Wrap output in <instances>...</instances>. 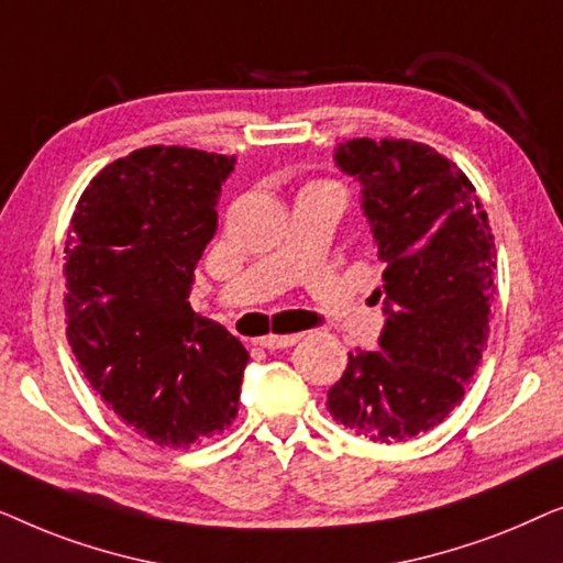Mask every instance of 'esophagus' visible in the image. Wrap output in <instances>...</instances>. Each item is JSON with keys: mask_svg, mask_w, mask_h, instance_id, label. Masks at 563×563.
I'll return each instance as SVG.
<instances>
[{"mask_svg": "<svg viewBox=\"0 0 563 563\" xmlns=\"http://www.w3.org/2000/svg\"><path fill=\"white\" fill-rule=\"evenodd\" d=\"M299 341V335H264L258 338L256 345L261 349H268V351H276V349H289V345H295Z\"/></svg>", "mask_w": 563, "mask_h": 563, "instance_id": "34e87169", "label": "esophagus"}]
</instances>
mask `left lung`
Listing matches in <instances>:
<instances>
[{
  "label": "left lung",
  "mask_w": 563,
  "mask_h": 563,
  "mask_svg": "<svg viewBox=\"0 0 563 563\" xmlns=\"http://www.w3.org/2000/svg\"><path fill=\"white\" fill-rule=\"evenodd\" d=\"M335 164L361 181V207L387 264L379 351L349 353L328 410L351 433L402 443L464 399L489 335L495 235L474 184L426 143L353 137Z\"/></svg>",
  "instance_id": "1"
}]
</instances>
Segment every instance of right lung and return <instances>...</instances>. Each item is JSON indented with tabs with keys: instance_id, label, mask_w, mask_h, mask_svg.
I'll return each mask as SVG.
<instances>
[{
	"instance_id": "right-lung-1",
	"label": "right lung",
	"mask_w": 563,
	"mask_h": 563,
	"mask_svg": "<svg viewBox=\"0 0 563 563\" xmlns=\"http://www.w3.org/2000/svg\"><path fill=\"white\" fill-rule=\"evenodd\" d=\"M233 166L184 145L137 148L89 181L68 228V345L97 395L156 445L202 441L238 415L249 353L189 305Z\"/></svg>"
}]
</instances>
